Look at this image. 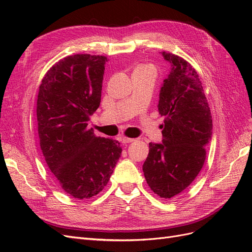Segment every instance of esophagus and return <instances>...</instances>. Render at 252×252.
I'll use <instances>...</instances> for the list:
<instances>
[{"label": "esophagus", "instance_id": "obj_1", "mask_svg": "<svg viewBox=\"0 0 252 252\" xmlns=\"http://www.w3.org/2000/svg\"><path fill=\"white\" fill-rule=\"evenodd\" d=\"M122 143L123 144H128V143H131V142H134L135 139H130V138H126V136H123V138L121 139Z\"/></svg>", "mask_w": 252, "mask_h": 252}]
</instances>
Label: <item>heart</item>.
Segmentation results:
<instances>
[{
	"label": "heart",
	"mask_w": 252,
	"mask_h": 252,
	"mask_svg": "<svg viewBox=\"0 0 252 252\" xmlns=\"http://www.w3.org/2000/svg\"><path fill=\"white\" fill-rule=\"evenodd\" d=\"M143 67H149V66H141V67H139V68H143Z\"/></svg>",
	"instance_id": "1"
}]
</instances>
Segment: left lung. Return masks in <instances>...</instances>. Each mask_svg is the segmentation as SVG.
<instances>
[{"instance_id": "8db88e82", "label": "left lung", "mask_w": 252, "mask_h": 252, "mask_svg": "<svg viewBox=\"0 0 252 252\" xmlns=\"http://www.w3.org/2000/svg\"><path fill=\"white\" fill-rule=\"evenodd\" d=\"M171 66L158 104L165 117L162 143H149L143 172L152 191L164 199L185 190L201 171L212 136L210 108L199 74L184 59L161 52Z\"/></svg>"}]
</instances>
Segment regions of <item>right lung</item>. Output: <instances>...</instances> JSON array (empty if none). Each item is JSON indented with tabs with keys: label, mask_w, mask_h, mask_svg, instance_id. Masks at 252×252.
I'll return each instance as SVG.
<instances>
[{
	"label": "right lung",
	"mask_w": 252,
	"mask_h": 252,
	"mask_svg": "<svg viewBox=\"0 0 252 252\" xmlns=\"http://www.w3.org/2000/svg\"><path fill=\"white\" fill-rule=\"evenodd\" d=\"M107 58L73 55L45 74L36 102L37 131L48 168L65 192L89 199L107 185L122 154L117 140L88 128L101 103Z\"/></svg>",
	"instance_id": "right-lung-1"
}]
</instances>
